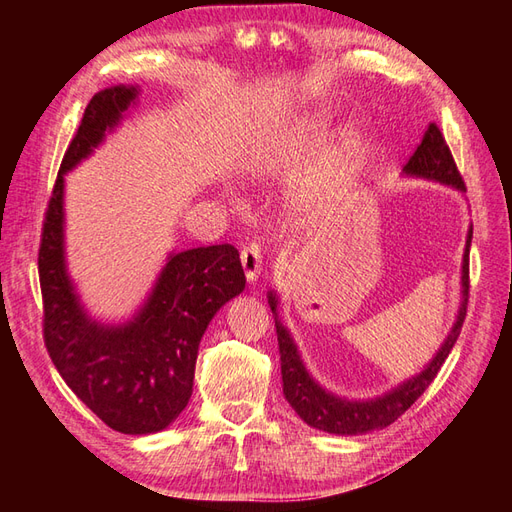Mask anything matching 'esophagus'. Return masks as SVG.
Masks as SVG:
<instances>
[{"label":"esophagus","mask_w":512,"mask_h":512,"mask_svg":"<svg viewBox=\"0 0 512 512\" xmlns=\"http://www.w3.org/2000/svg\"><path fill=\"white\" fill-rule=\"evenodd\" d=\"M242 266H244V275L248 281H257V277L262 275V262H264V248L262 244H248L242 255Z\"/></svg>","instance_id":"esophagus-1"}]
</instances>
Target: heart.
Wrapping results in <instances>:
<instances>
[{"instance_id": "heart-1", "label": "heart", "mask_w": 512, "mask_h": 512, "mask_svg": "<svg viewBox=\"0 0 512 512\" xmlns=\"http://www.w3.org/2000/svg\"><path fill=\"white\" fill-rule=\"evenodd\" d=\"M325 125L321 121H314L308 125H301L297 132H290L277 143L275 151V160H284V158H299L306 156L310 151L321 143V138L325 134ZM325 193V178L317 176L314 180H308L303 187L297 191V204L303 213H312L321 206Z\"/></svg>"}]
</instances>
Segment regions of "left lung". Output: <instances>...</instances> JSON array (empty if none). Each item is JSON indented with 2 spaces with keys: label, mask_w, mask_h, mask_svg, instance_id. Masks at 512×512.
<instances>
[{
  "label": "left lung",
  "mask_w": 512,
  "mask_h": 512,
  "mask_svg": "<svg viewBox=\"0 0 512 512\" xmlns=\"http://www.w3.org/2000/svg\"><path fill=\"white\" fill-rule=\"evenodd\" d=\"M407 176L436 180L449 187L466 191L464 180L460 176L455 160L451 156V149L444 140L440 127L431 123L424 132L420 145L413 151V156L402 169ZM471 237L473 226L466 235V248H464V262H462V301L458 310V319H455L453 328L442 347L433 356V361L422 369L420 374L411 376L405 383H400L387 394L369 400H347L341 396L330 394L323 389L317 380L310 376V372L303 365L299 350L288 328L279 321L277 314V295L273 290L268 292L270 310L275 314V328H277V341H279V354H281V380H284V396L286 400L299 413V418L310 424L314 429L336 433V436H361V433L383 429L387 424L398 420L413 402H416L424 389L431 385V380L438 376L442 363L447 361L449 352L453 350L455 341H458L462 323L466 317V303H469V250H471Z\"/></svg>",
  "instance_id": "obj_1"
}]
</instances>
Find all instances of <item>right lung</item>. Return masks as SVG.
Wrapping results in <instances>:
<instances>
[{"mask_svg":"<svg viewBox=\"0 0 512 512\" xmlns=\"http://www.w3.org/2000/svg\"><path fill=\"white\" fill-rule=\"evenodd\" d=\"M138 88L114 85L92 96L65 151L43 220L39 281L43 339L54 367L107 427L129 436L167 429L187 407L204 330L226 301L246 286L231 244L171 253L154 288L132 319L94 321L65 266L63 176L121 125Z\"/></svg>","mask_w":512,"mask_h":512,"instance_id":"obj_1","label":"right lung"}]
</instances>
